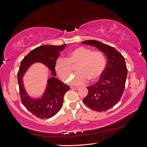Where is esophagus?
<instances>
[{
  "label": "esophagus",
  "instance_id": "obj_1",
  "mask_svg": "<svg viewBox=\"0 0 147 147\" xmlns=\"http://www.w3.org/2000/svg\"><path fill=\"white\" fill-rule=\"evenodd\" d=\"M71 88L72 90H78V89L79 88V87H78V86H71Z\"/></svg>",
  "mask_w": 147,
  "mask_h": 147
}]
</instances>
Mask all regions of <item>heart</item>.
Here are the masks:
<instances>
[{
	"label": "heart",
	"instance_id": "b5f03b06",
	"mask_svg": "<svg viewBox=\"0 0 147 147\" xmlns=\"http://www.w3.org/2000/svg\"><path fill=\"white\" fill-rule=\"evenodd\" d=\"M105 65V58L102 52H93L91 49L81 46L71 51L67 59L58 58L55 69L62 80L68 82L72 76L74 67L77 66L78 73L69 82L72 85H81L88 80L92 82L98 81L104 73Z\"/></svg>",
	"mask_w": 147,
	"mask_h": 147
}]
</instances>
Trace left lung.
<instances>
[{
    "mask_svg": "<svg viewBox=\"0 0 147 147\" xmlns=\"http://www.w3.org/2000/svg\"><path fill=\"white\" fill-rule=\"evenodd\" d=\"M82 43L96 47L107 58L105 69L98 82L87 86L88 94L83 102L92 110L107 111L117 104L123 95L127 74L125 60L120 52L109 45L93 40Z\"/></svg>",
    "mask_w": 147,
    "mask_h": 147,
    "instance_id": "1",
    "label": "left lung"
}]
</instances>
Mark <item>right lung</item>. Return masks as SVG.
<instances>
[{
	"label": "right lung",
	"mask_w": 147,
	"mask_h": 147,
	"mask_svg": "<svg viewBox=\"0 0 147 147\" xmlns=\"http://www.w3.org/2000/svg\"><path fill=\"white\" fill-rule=\"evenodd\" d=\"M62 45H43L31 51L21 61L18 73V80L22 103L28 111L40 119H49L60 111L63 105L65 93L69 86L65 85L56 76L55 65L60 52L65 48ZM36 62L44 64L51 71L53 76L48 80L45 92L40 98L30 97L26 91L23 76L27 69Z\"/></svg>",
	"instance_id": "add662e5"
}]
</instances>
